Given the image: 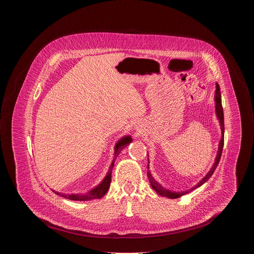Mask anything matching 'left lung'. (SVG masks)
Wrapping results in <instances>:
<instances>
[{
  "label": "left lung",
  "instance_id": "1",
  "mask_svg": "<svg viewBox=\"0 0 254 254\" xmlns=\"http://www.w3.org/2000/svg\"><path fill=\"white\" fill-rule=\"evenodd\" d=\"M215 110H216V116H217V119H218L219 121V124H220V127H221V139H220V142H219V146H218V152H217V156H216V159H215V162L211 168V170L206 174V176L200 181V182L195 185L194 187H192L191 189L185 191V192H173V191H170L168 189H166L165 187H163L161 184H159L157 181L153 178L152 174L150 171H148V178H149V181H150V184L152 186V188L157 192V194L163 196V197H167V198H170V199H176V198H179L181 196H183L185 194H188L190 192H192L193 190L197 189L198 187H200L201 185H203L205 182H207V181L210 179V177L213 175L214 171L216 170L217 166H218L219 162H220V159H221V155H222V151H223V144H224V115H223V107H222V102H221V92H220V87H219V84L216 83V90H215ZM149 159V158H148ZM148 170H149V165H148Z\"/></svg>",
  "mask_w": 254,
  "mask_h": 254
}]
</instances>
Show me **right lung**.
I'll return each mask as SVG.
<instances>
[{"instance_id":"obj_1","label":"right lung","mask_w":254,"mask_h":254,"mask_svg":"<svg viewBox=\"0 0 254 254\" xmlns=\"http://www.w3.org/2000/svg\"><path fill=\"white\" fill-rule=\"evenodd\" d=\"M132 140L130 135H126L124 137H122L116 144V149H115V158L114 161L110 167V170H108L106 176L104 177V179L101 181V183L96 186L95 188L91 189L90 191H88L85 194H63V193H59L53 190V192L55 194H57L58 196H61L63 198L69 199V200H73V201H90V200H94V199H99L102 196H104L106 194V192L108 191V188L111 186V182H112V172L114 169V165L116 162V159L118 158V156L120 155V153L127 146L128 143H130Z\"/></svg>"}]
</instances>
